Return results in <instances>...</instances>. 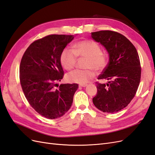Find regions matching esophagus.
I'll use <instances>...</instances> for the list:
<instances>
[{"mask_svg": "<svg viewBox=\"0 0 155 155\" xmlns=\"http://www.w3.org/2000/svg\"><path fill=\"white\" fill-rule=\"evenodd\" d=\"M87 85V84H81L79 85V86H81V87H86Z\"/></svg>", "mask_w": 155, "mask_h": 155, "instance_id": "34e87169", "label": "esophagus"}]
</instances>
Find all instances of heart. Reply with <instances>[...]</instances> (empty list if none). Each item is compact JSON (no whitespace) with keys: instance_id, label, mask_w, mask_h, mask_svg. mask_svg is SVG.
<instances>
[{"instance_id":"b5f03b06","label":"heart","mask_w":155,"mask_h":155,"mask_svg":"<svg viewBox=\"0 0 155 155\" xmlns=\"http://www.w3.org/2000/svg\"><path fill=\"white\" fill-rule=\"evenodd\" d=\"M77 57L87 58L86 69H75L67 74V80L70 82L84 84L94 78L95 73L101 71L107 65L108 56L103 54L98 43L90 39L79 41L73 45V50L65 48L61 51L60 60L62 67L68 71L74 68Z\"/></svg>"}]
</instances>
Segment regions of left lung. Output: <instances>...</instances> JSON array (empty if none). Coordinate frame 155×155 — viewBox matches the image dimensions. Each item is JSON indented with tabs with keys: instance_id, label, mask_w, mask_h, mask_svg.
Listing matches in <instances>:
<instances>
[{
	"instance_id": "obj_1",
	"label": "left lung",
	"mask_w": 155,
	"mask_h": 155,
	"mask_svg": "<svg viewBox=\"0 0 155 155\" xmlns=\"http://www.w3.org/2000/svg\"><path fill=\"white\" fill-rule=\"evenodd\" d=\"M92 38L101 43L109 54V62L96 82L97 93L93 103L101 111L114 113L129 104L138 90L141 66L136 47L121 34L112 30L91 32Z\"/></svg>"
}]
</instances>
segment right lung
<instances>
[{"instance_id":"1","label":"right lung","mask_w":155,"mask_h":155,"mask_svg":"<svg viewBox=\"0 0 155 155\" xmlns=\"http://www.w3.org/2000/svg\"><path fill=\"white\" fill-rule=\"evenodd\" d=\"M72 35L51 34L30 45L22 57L19 79L26 99L36 111L48 119L60 117L71 107L77 84L56 82L64 77L60 56Z\"/></svg>"}]
</instances>
